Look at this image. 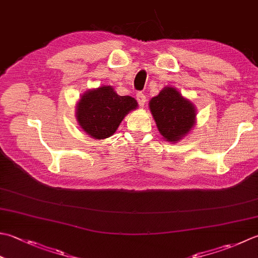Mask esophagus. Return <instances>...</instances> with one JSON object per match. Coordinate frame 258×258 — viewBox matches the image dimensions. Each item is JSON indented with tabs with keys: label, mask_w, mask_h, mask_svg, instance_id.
Here are the masks:
<instances>
[{
	"label": "esophagus",
	"mask_w": 258,
	"mask_h": 258,
	"mask_svg": "<svg viewBox=\"0 0 258 258\" xmlns=\"http://www.w3.org/2000/svg\"><path fill=\"white\" fill-rule=\"evenodd\" d=\"M136 100L140 104V106H144L145 102H146V97L143 93H138L136 94Z\"/></svg>",
	"instance_id": "1"
}]
</instances>
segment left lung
Returning <instances> with one entry per match:
<instances>
[{
	"mask_svg": "<svg viewBox=\"0 0 258 258\" xmlns=\"http://www.w3.org/2000/svg\"><path fill=\"white\" fill-rule=\"evenodd\" d=\"M149 105L160 134L168 142L181 141L196 124L195 105L173 87L166 86Z\"/></svg>",
	"mask_w": 258,
	"mask_h": 258,
	"instance_id": "8db88e82",
	"label": "left lung"
}]
</instances>
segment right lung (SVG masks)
<instances>
[{
    "label": "right lung",
    "instance_id": "right-lung-1",
    "mask_svg": "<svg viewBox=\"0 0 258 258\" xmlns=\"http://www.w3.org/2000/svg\"><path fill=\"white\" fill-rule=\"evenodd\" d=\"M138 108L131 96H119L112 86H100L87 90L77 103L76 118L90 138L104 140L112 136L124 117Z\"/></svg>",
    "mask_w": 258,
    "mask_h": 258
}]
</instances>
